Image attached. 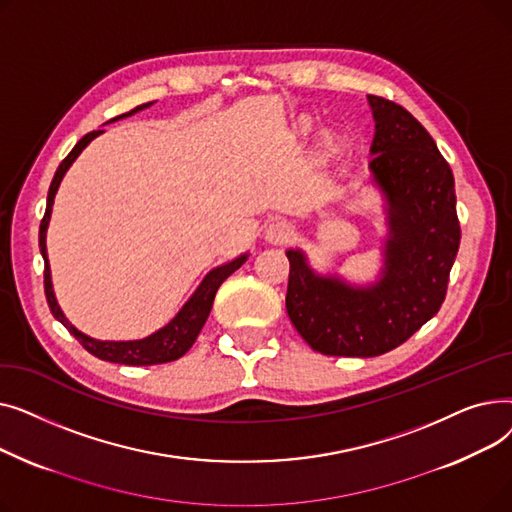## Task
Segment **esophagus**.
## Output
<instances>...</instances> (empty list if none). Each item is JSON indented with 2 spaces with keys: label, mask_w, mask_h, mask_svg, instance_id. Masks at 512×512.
Here are the masks:
<instances>
[{
  "label": "esophagus",
  "mask_w": 512,
  "mask_h": 512,
  "mask_svg": "<svg viewBox=\"0 0 512 512\" xmlns=\"http://www.w3.org/2000/svg\"><path fill=\"white\" fill-rule=\"evenodd\" d=\"M292 234H294V228L286 220H276L265 228V240L270 242V245H286V242L292 238Z\"/></svg>",
  "instance_id": "obj_1"
}]
</instances>
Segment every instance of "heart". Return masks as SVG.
Masks as SVG:
<instances>
[{
  "label": "heart",
  "mask_w": 512,
  "mask_h": 512,
  "mask_svg": "<svg viewBox=\"0 0 512 512\" xmlns=\"http://www.w3.org/2000/svg\"><path fill=\"white\" fill-rule=\"evenodd\" d=\"M303 126H305V128H307V126H309V122H303Z\"/></svg>",
  "instance_id": "b5f03b06"
}]
</instances>
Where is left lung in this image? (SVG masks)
I'll use <instances>...</instances> for the list:
<instances>
[{"label":"left lung","mask_w":512,"mask_h":512,"mask_svg":"<svg viewBox=\"0 0 512 512\" xmlns=\"http://www.w3.org/2000/svg\"><path fill=\"white\" fill-rule=\"evenodd\" d=\"M375 134L369 172L386 199L384 270L369 286L313 272L288 249L286 311L313 351L378 357L409 340L444 299L461 245L454 176L429 132L405 107L367 95Z\"/></svg>","instance_id":"8db88e82"}]
</instances>
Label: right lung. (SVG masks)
I'll return each instance as SVG.
<instances>
[{"mask_svg": "<svg viewBox=\"0 0 512 512\" xmlns=\"http://www.w3.org/2000/svg\"><path fill=\"white\" fill-rule=\"evenodd\" d=\"M153 105V101L149 103H143L139 107H134V110L114 118V120H120V118H126V116H132L137 114L141 110H145V107ZM103 130H93L89 134H85L83 139H80L74 149L66 155V159L60 164V168L56 170V176H53L51 180V186H49V193H47V207H45V215L41 220V226H39V249H41V255L45 259V297H47V305L53 313V317H56L58 321H62L64 328L83 344L87 351L101 359V361H110V363H122V365H159V363H170V361H176L180 359L188 348H191L201 332V328L205 326V321L209 317V311H211V305H213V299H215V292H218L220 284L230 276L234 274L238 267L247 261L249 253L236 257L234 261L230 263H224L220 267H215V270H211L203 282L199 284V288L195 290V294L191 299H188L184 303V307L176 313V317L170 321L168 326H164L161 330L153 332L151 336L143 338V340H122V342H116V340H95L83 332H78L70 321L66 319V315L62 313L58 301H56V294H53V284H51V272H49V261H47V247H45V234H47V226H49V218H51V207H53V197H56L58 193V186L64 178V174L68 172V168L72 166V161L80 155V151H83L95 137H99Z\"/></svg>", "mask_w": 512, "mask_h": 512, "instance_id": "right-lung-1", "label": "right lung"}]
</instances>
